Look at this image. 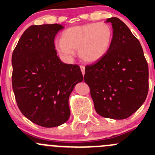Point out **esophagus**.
I'll return each instance as SVG.
<instances>
[{"label": "esophagus", "mask_w": 155, "mask_h": 155, "mask_svg": "<svg viewBox=\"0 0 155 155\" xmlns=\"http://www.w3.org/2000/svg\"><path fill=\"white\" fill-rule=\"evenodd\" d=\"M80 68H81V70H82V75H85V67L83 66V65H81L80 66Z\"/></svg>", "instance_id": "esophagus-1"}]
</instances>
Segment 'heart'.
<instances>
[{
    "mask_svg": "<svg viewBox=\"0 0 155 155\" xmlns=\"http://www.w3.org/2000/svg\"><path fill=\"white\" fill-rule=\"evenodd\" d=\"M113 40V31L108 23H87L64 31L55 47L61 54L70 58L78 50L81 60L94 63L108 52Z\"/></svg>",
    "mask_w": 155,
    "mask_h": 155,
    "instance_id": "heart-1",
    "label": "heart"
}]
</instances>
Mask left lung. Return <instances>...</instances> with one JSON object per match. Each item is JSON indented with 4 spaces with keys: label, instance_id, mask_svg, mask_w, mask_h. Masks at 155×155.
Returning <instances> with one entry per match:
<instances>
[{
    "label": "left lung",
    "instance_id": "obj_1",
    "mask_svg": "<svg viewBox=\"0 0 155 155\" xmlns=\"http://www.w3.org/2000/svg\"><path fill=\"white\" fill-rule=\"evenodd\" d=\"M112 24L113 40L105 56L85 67L84 80L96 112L112 119H124L140 109L148 91V67L138 39L116 17Z\"/></svg>",
    "mask_w": 155,
    "mask_h": 155
}]
</instances>
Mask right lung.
<instances>
[{
    "instance_id": "add662e5",
    "label": "right lung",
    "mask_w": 155,
    "mask_h": 155,
    "mask_svg": "<svg viewBox=\"0 0 155 155\" xmlns=\"http://www.w3.org/2000/svg\"><path fill=\"white\" fill-rule=\"evenodd\" d=\"M63 28L58 24L30 26L12 55V85L18 109L44 127L68 121L69 97L83 80L79 65L63 63L57 55L54 40Z\"/></svg>"
}]
</instances>
